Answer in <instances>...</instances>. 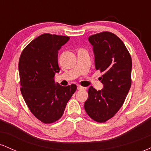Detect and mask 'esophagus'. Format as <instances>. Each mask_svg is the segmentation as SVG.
Masks as SVG:
<instances>
[{
	"label": "esophagus",
	"mask_w": 151,
	"mask_h": 151,
	"mask_svg": "<svg viewBox=\"0 0 151 151\" xmlns=\"http://www.w3.org/2000/svg\"><path fill=\"white\" fill-rule=\"evenodd\" d=\"M77 89L78 90H85L86 89V87H83V86H81L80 85H78L77 86Z\"/></svg>",
	"instance_id": "34e87169"
}]
</instances>
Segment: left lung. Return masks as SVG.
Listing matches in <instances>:
<instances>
[{
  "label": "left lung",
  "mask_w": 151,
  "mask_h": 151,
  "mask_svg": "<svg viewBox=\"0 0 151 151\" xmlns=\"http://www.w3.org/2000/svg\"><path fill=\"white\" fill-rule=\"evenodd\" d=\"M88 40L93 46L95 68L103 73V89L90 86L84 109L93 120L106 122L117 113L129 93L132 60L125 45L114 33L103 32Z\"/></svg>",
  "instance_id": "1"
}]
</instances>
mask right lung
<instances>
[{"mask_svg":"<svg viewBox=\"0 0 151 151\" xmlns=\"http://www.w3.org/2000/svg\"><path fill=\"white\" fill-rule=\"evenodd\" d=\"M69 40L67 36L41 35L23 50L19 60L22 96L32 114L45 124L62 117L77 90L76 84L61 86L55 83L54 77L60 70L58 51Z\"/></svg>","mask_w":151,"mask_h":151,"instance_id":"1","label":"right lung"}]
</instances>
